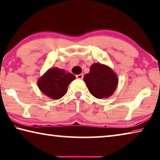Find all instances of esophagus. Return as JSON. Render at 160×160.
Segmentation results:
<instances>
[{
    "mask_svg": "<svg viewBox=\"0 0 160 160\" xmlns=\"http://www.w3.org/2000/svg\"><path fill=\"white\" fill-rule=\"evenodd\" d=\"M76 78H77L78 79H82V78H83V74L77 75H76Z\"/></svg>",
    "mask_w": 160,
    "mask_h": 160,
    "instance_id": "esophagus-1",
    "label": "esophagus"
}]
</instances>
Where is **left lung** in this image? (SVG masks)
<instances>
[{"mask_svg":"<svg viewBox=\"0 0 160 160\" xmlns=\"http://www.w3.org/2000/svg\"><path fill=\"white\" fill-rule=\"evenodd\" d=\"M83 80L90 92L98 99L110 97L118 84L116 73L110 67L98 62L91 65L90 72Z\"/></svg>","mask_w":160,"mask_h":160,"instance_id":"8db88e82","label":"left lung"}]
</instances>
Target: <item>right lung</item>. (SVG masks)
Masks as SVG:
<instances>
[{
	"label": "right lung",
	"instance_id": "1",
	"mask_svg": "<svg viewBox=\"0 0 160 160\" xmlns=\"http://www.w3.org/2000/svg\"><path fill=\"white\" fill-rule=\"evenodd\" d=\"M74 79V75L58 68H52L39 78L38 85L48 97L58 100L65 95L68 85Z\"/></svg>",
	"mask_w": 160,
	"mask_h": 160
}]
</instances>
